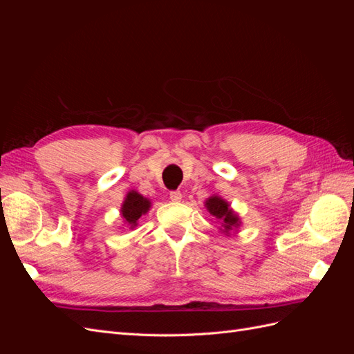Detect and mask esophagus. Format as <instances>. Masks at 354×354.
Here are the masks:
<instances>
[{
    "instance_id": "esophagus-1",
    "label": "esophagus",
    "mask_w": 354,
    "mask_h": 354,
    "mask_svg": "<svg viewBox=\"0 0 354 354\" xmlns=\"http://www.w3.org/2000/svg\"><path fill=\"white\" fill-rule=\"evenodd\" d=\"M169 199L173 201V202H180V201H181V194H180V190H173V192H169Z\"/></svg>"
}]
</instances>
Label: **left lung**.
<instances>
[{"instance_id":"obj_1","label":"left lung","mask_w":354,"mask_h":354,"mask_svg":"<svg viewBox=\"0 0 354 354\" xmlns=\"http://www.w3.org/2000/svg\"><path fill=\"white\" fill-rule=\"evenodd\" d=\"M205 207L209 211L211 216L221 220L223 232L229 233L230 230L239 227L241 220L238 217V214L230 208L229 202L221 199L220 196H211V198H208L207 202H205Z\"/></svg>"}]
</instances>
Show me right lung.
I'll return each mask as SVG.
<instances>
[{
  "label": "right lung",
  "instance_id": "right-lung-1",
  "mask_svg": "<svg viewBox=\"0 0 354 354\" xmlns=\"http://www.w3.org/2000/svg\"><path fill=\"white\" fill-rule=\"evenodd\" d=\"M149 208H151V201L142 196L140 194H137L136 190H131L130 194L125 196V201L122 202L121 207V214L127 226H130V229L137 226L138 218H140L143 214H146Z\"/></svg>",
  "mask_w": 354,
  "mask_h": 354
}]
</instances>
